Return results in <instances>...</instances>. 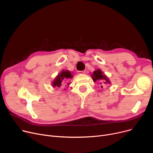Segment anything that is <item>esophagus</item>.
Wrapping results in <instances>:
<instances>
[{"label": "esophagus", "mask_w": 153, "mask_h": 153, "mask_svg": "<svg viewBox=\"0 0 153 153\" xmlns=\"http://www.w3.org/2000/svg\"><path fill=\"white\" fill-rule=\"evenodd\" d=\"M77 73L79 75H82V74H84L85 73V71H79L77 72Z\"/></svg>", "instance_id": "esophagus-1"}]
</instances>
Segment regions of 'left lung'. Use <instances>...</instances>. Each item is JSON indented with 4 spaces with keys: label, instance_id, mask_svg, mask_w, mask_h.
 Returning a JSON list of instances; mask_svg holds the SVG:
<instances>
[{
    "label": "left lung",
    "instance_id": "obj_1",
    "mask_svg": "<svg viewBox=\"0 0 153 153\" xmlns=\"http://www.w3.org/2000/svg\"><path fill=\"white\" fill-rule=\"evenodd\" d=\"M91 77L94 82H97L100 83V84H101L102 88H103L102 85V82H103L104 84H110V81H109L108 78L102 72V71H100V69L94 71ZM104 80H105L106 82H104Z\"/></svg>",
    "mask_w": 153,
    "mask_h": 153
}]
</instances>
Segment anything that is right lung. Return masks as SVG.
Instances as JSON below:
<instances>
[{
    "mask_svg": "<svg viewBox=\"0 0 153 153\" xmlns=\"http://www.w3.org/2000/svg\"><path fill=\"white\" fill-rule=\"evenodd\" d=\"M72 78V74L69 71H62L60 74L56 77L53 81L52 85L53 87H60L62 84H65L66 86L69 85V82H66V80H69ZM65 81L63 82V81Z\"/></svg>",
    "mask_w": 153,
    "mask_h": 153,
    "instance_id": "add662e5",
    "label": "right lung"
}]
</instances>
